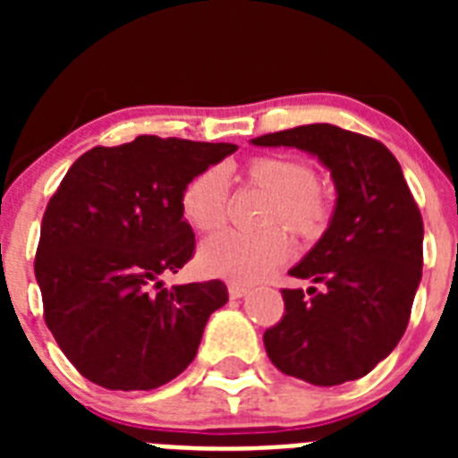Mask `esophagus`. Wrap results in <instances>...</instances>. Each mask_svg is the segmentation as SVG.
<instances>
[{
	"mask_svg": "<svg viewBox=\"0 0 458 458\" xmlns=\"http://www.w3.org/2000/svg\"><path fill=\"white\" fill-rule=\"evenodd\" d=\"M250 293L248 286L242 284H229V298H233V301H238V298H245V295Z\"/></svg>",
	"mask_w": 458,
	"mask_h": 458,
	"instance_id": "esophagus-1",
	"label": "esophagus"
}]
</instances>
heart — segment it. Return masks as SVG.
I'll return each mask as SVG.
<instances>
[{
  "label": "heart",
  "instance_id": "heart-1",
  "mask_svg": "<svg viewBox=\"0 0 458 458\" xmlns=\"http://www.w3.org/2000/svg\"><path fill=\"white\" fill-rule=\"evenodd\" d=\"M241 181L268 197L259 233H225L210 238L197 252V268L206 277H220L238 284L264 279L289 254V238L273 225H282L302 241L321 236L330 220V194L311 181L302 160L289 156L254 157L245 165ZM181 210L188 225L199 233H216L229 216V188L220 167L204 169L183 190Z\"/></svg>",
  "mask_w": 458,
  "mask_h": 458
}]
</instances>
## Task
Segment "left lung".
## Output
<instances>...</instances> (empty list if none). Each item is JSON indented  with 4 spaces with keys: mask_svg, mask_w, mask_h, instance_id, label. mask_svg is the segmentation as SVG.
Returning <instances> with one entry per match:
<instances>
[{
    "mask_svg": "<svg viewBox=\"0 0 458 458\" xmlns=\"http://www.w3.org/2000/svg\"><path fill=\"white\" fill-rule=\"evenodd\" d=\"M250 141L310 153L337 192L327 229L289 270L318 289H282L284 317L266 330V353L311 386L362 378L403 337L422 279L424 225L402 165L380 141L330 123Z\"/></svg>",
    "mask_w": 458,
    "mask_h": 458,
    "instance_id": "obj_1",
    "label": "left lung"
}]
</instances>
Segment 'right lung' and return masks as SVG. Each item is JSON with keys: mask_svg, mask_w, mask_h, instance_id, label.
<instances>
[{"mask_svg": "<svg viewBox=\"0 0 458 458\" xmlns=\"http://www.w3.org/2000/svg\"><path fill=\"white\" fill-rule=\"evenodd\" d=\"M236 144L140 135L80 156L40 225L36 282L46 323L75 369L107 390H156L199 349L226 301L220 279L174 284L192 257L181 197Z\"/></svg>", "mask_w": 458, "mask_h": 458, "instance_id": "obj_1", "label": "right lung"}]
</instances>
